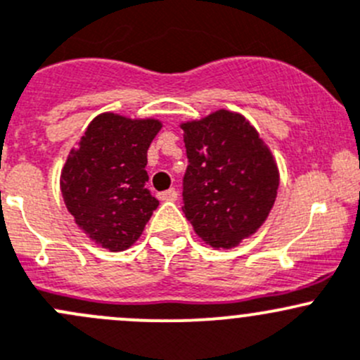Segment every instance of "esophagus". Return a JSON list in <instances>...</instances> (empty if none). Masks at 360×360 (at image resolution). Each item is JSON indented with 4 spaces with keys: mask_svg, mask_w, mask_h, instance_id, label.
<instances>
[{
    "mask_svg": "<svg viewBox=\"0 0 360 360\" xmlns=\"http://www.w3.org/2000/svg\"><path fill=\"white\" fill-rule=\"evenodd\" d=\"M176 198H179V192H176L175 188H168V191L159 192V199H161V201H175Z\"/></svg>",
    "mask_w": 360,
    "mask_h": 360,
    "instance_id": "34e87169",
    "label": "esophagus"
}]
</instances>
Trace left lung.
<instances>
[{
	"instance_id": "1",
	"label": "left lung",
	"mask_w": 360,
	"mask_h": 360,
	"mask_svg": "<svg viewBox=\"0 0 360 360\" xmlns=\"http://www.w3.org/2000/svg\"><path fill=\"white\" fill-rule=\"evenodd\" d=\"M180 127L188 158L181 210L206 245L215 250L238 247L257 233L275 205V158L238 112L217 110Z\"/></svg>"
}]
</instances>
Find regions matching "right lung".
<instances>
[{
	"label": "right lung",
	"instance_id": "1",
	"mask_svg": "<svg viewBox=\"0 0 360 360\" xmlns=\"http://www.w3.org/2000/svg\"><path fill=\"white\" fill-rule=\"evenodd\" d=\"M162 122L113 112L91 120L60 169V194L75 224L99 247L127 250L159 201L147 188V150Z\"/></svg>",
	"mask_w": 360,
	"mask_h": 360
}]
</instances>
